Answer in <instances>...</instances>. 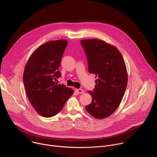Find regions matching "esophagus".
<instances>
[{
  "label": "esophagus",
  "instance_id": "obj_1",
  "mask_svg": "<svg viewBox=\"0 0 157 157\" xmlns=\"http://www.w3.org/2000/svg\"><path fill=\"white\" fill-rule=\"evenodd\" d=\"M75 91L78 93V94H82V93H84V91L82 90V89H76V90H75Z\"/></svg>",
  "mask_w": 157,
  "mask_h": 157
}]
</instances>
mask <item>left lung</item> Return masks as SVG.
I'll list each match as a JSON object with an SVG mask.
<instances>
[{
    "label": "left lung",
    "mask_w": 157,
    "mask_h": 157,
    "mask_svg": "<svg viewBox=\"0 0 157 157\" xmlns=\"http://www.w3.org/2000/svg\"><path fill=\"white\" fill-rule=\"evenodd\" d=\"M88 70L96 75L95 88L89 91L92 102L86 107L87 113L102 119L113 114L120 105L127 85L128 76L123 56L119 50L101 40H82Z\"/></svg>",
    "instance_id": "obj_1"
}]
</instances>
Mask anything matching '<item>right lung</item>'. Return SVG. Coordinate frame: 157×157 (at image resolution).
I'll return each instance as SVG.
<instances>
[{
	"label": "right lung",
	"mask_w": 157,
	"mask_h": 157,
	"mask_svg": "<svg viewBox=\"0 0 157 157\" xmlns=\"http://www.w3.org/2000/svg\"><path fill=\"white\" fill-rule=\"evenodd\" d=\"M67 44L66 40L41 44L32 54L25 67L23 81L28 98L44 117L59 113L74 93L73 89L55 82L61 76L58 68Z\"/></svg>",
	"instance_id": "1"
}]
</instances>
